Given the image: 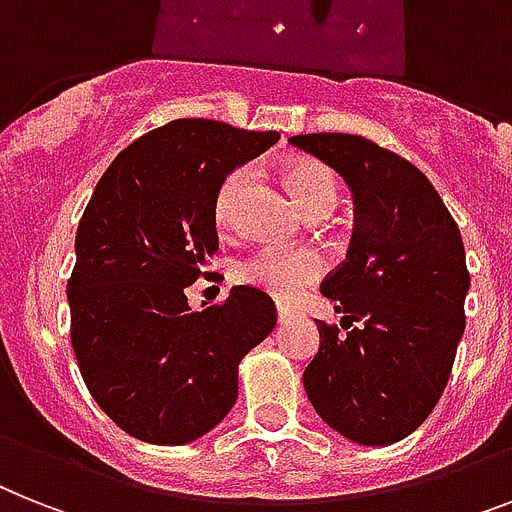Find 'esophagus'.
Returning a JSON list of instances; mask_svg holds the SVG:
<instances>
[{"instance_id": "1", "label": "esophagus", "mask_w": 512, "mask_h": 512, "mask_svg": "<svg viewBox=\"0 0 512 512\" xmlns=\"http://www.w3.org/2000/svg\"><path fill=\"white\" fill-rule=\"evenodd\" d=\"M287 319H290V308H285V306H280L277 308V322H287Z\"/></svg>"}]
</instances>
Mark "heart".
Instances as JSON below:
<instances>
[{"label":"heart","instance_id":"1","mask_svg":"<svg viewBox=\"0 0 512 512\" xmlns=\"http://www.w3.org/2000/svg\"><path fill=\"white\" fill-rule=\"evenodd\" d=\"M253 167L243 164L235 167L230 175L222 180L214 198V219L222 230L235 225V211L243 196L246 185L251 183ZM295 201L301 204L308 217H314L319 211H332L337 204V180L332 170H327L319 162H298L285 172ZM324 272L322 256L314 248H280L269 246L251 253L248 259L235 266V280L248 287L264 290L272 295L274 301L290 303L314 285Z\"/></svg>","mask_w":512,"mask_h":512}]
</instances>
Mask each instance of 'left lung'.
Returning a JSON list of instances; mask_svg holds the SVG:
<instances>
[{
	"label": "left lung",
	"mask_w": 512,
	"mask_h": 512,
	"mask_svg": "<svg viewBox=\"0 0 512 512\" xmlns=\"http://www.w3.org/2000/svg\"><path fill=\"white\" fill-rule=\"evenodd\" d=\"M348 183L356 225L348 259L322 282L335 324L316 322L319 353L303 371L314 411L358 445H392L442 398L466 329L471 287L453 214L408 159L348 133L290 138Z\"/></svg>",
	"instance_id": "8db88e82"
}]
</instances>
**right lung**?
<instances>
[{
    "instance_id": "add662e5",
    "label": "right lung",
    "mask_w": 512,
    "mask_h": 512,
    "mask_svg": "<svg viewBox=\"0 0 512 512\" xmlns=\"http://www.w3.org/2000/svg\"><path fill=\"white\" fill-rule=\"evenodd\" d=\"M280 141L188 117L151 130L101 175L75 235L70 340L88 392L130 437L185 445L238 400V366L277 324L264 290L188 306L217 253L214 198L235 167Z\"/></svg>"
}]
</instances>
